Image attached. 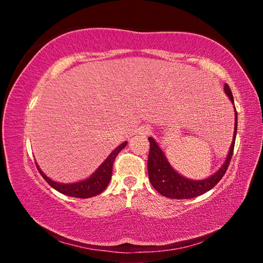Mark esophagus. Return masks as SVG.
<instances>
[{"label": "esophagus", "mask_w": 263, "mask_h": 263, "mask_svg": "<svg viewBox=\"0 0 263 263\" xmlns=\"http://www.w3.org/2000/svg\"><path fill=\"white\" fill-rule=\"evenodd\" d=\"M151 133V127L147 125H144V126H140L139 127V135L141 136H148Z\"/></svg>", "instance_id": "obj_1"}]
</instances>
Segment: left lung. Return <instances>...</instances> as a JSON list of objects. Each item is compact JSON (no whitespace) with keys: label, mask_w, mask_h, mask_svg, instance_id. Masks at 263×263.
<instances>
[{"label":"left lung","mask_w":263,"mask_h":263,"mask_svg":"<svg viewBox=\"0 0 263 263\" xmlns=\"http://www.w3.org/2000/svg\"><path fill=\"white\" fill-rule=\"evenodd\" d=\"M224 90L226 95L230 97V100L234 104L232 91L226 83L224 86ZM235 123H234V133H233V140L231 144V147L229 151L228 157L222 163V166L218 169L215 174L208 177L205 180H190L186 177L180 175L174 168L171 166L168 162L166 155L160 148L158 142L155 141L152 137L148 138L149 140V154H148V177L154 189L161 194L164 197L174 198V199H186V198H194L197 196L206 193L210 189H212L218 182L221 180V177L225 175L226 171H228L229 164L231 159H232L233 149H234V142L235 137H237V127H238V116L237 110H235Z\"/></svg>","instance_id":"8db88e82"}]
</instances>
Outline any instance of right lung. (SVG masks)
Here are the masks:
<instances>
[{"label": "right lung", "instance_id": "right-lung-1", "mask_svg": "<svg viewBox=\"0 0 263 263\" xmlns=\"http://www.w3.org/2000/svg\"><path fill=\"white\" fill-rule=\"evenodd\" d=\"M127 142L124 141L118 147H116L112 152L110 153L108 158L105 159V161L101 164V166L96 169L94 174H91L88 179L75 182V183H59L51 180L50 177H47L42 169L39 168L37 164V168L41 175L44 177L48 184H50L53 189H55L59 193L70 196V197H77V198H89L94 197V196L101 194L106 186H108L109 182L111 180V175H112V164L114 160L117 157L118 153L125 147Z\"/></svg>", "mask_w": 263, "mask_h": 263}]
</instances>
